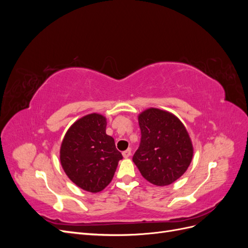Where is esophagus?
Segmentation results:
<instances>
[{"mask_svg":"<svg viewBox=\"0 0 248 248\" xmlns=\"http://www.w3.org/2000/svg\"><path fill=\"white\" fill-rule=\"evenodd\" d=\"M122 154H123V157H124V158H128V157L131 155V149L129 148V149L125 150V151H124Z\"/></svg>","mask_w":248,"mask_h":248,"instance_id":"34e87169","label":"esophagus"}]
</instances>
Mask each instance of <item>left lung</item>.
<instances>
[{"label": "left lung", "instance_id": "8db88e82", "mask_svg": "<svg viewBox=\"0 0 248 248\" xmlns=\"http://www.w3.org/2000/svg\"><path fill=\"white\" fill-rule=\"evenodd\" d=\"M140 147L132 160L141 176L157 186L175 182L188 169L193 147L185 126L167 110L148 108L139 115Z\"/></svg>", "mask_w": 248, "mask_h": 248}]
</instances>
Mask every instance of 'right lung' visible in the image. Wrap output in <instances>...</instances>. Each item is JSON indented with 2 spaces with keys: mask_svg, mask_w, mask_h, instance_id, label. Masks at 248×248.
I'll list each match as a JSON object with an SVG mask.
<instances>
[{
  "mask_svg": "<svg viewBox=\"0 0 248 248\" xmlns=\"http://www.w3.org/2000/svg\"><path fill=\"white\" fill-rule=\"evenodd\" d=\"M107 118L90 114L67 130L60 149L61 166L71 181L89 192H99L110 183L123 158L108 136Z\"/></svg>",
  "mask_w": 248,
  "mask_h": 248,
  "instance_id": "obj_1",
  "label": "right lung"
}]
</instances>
